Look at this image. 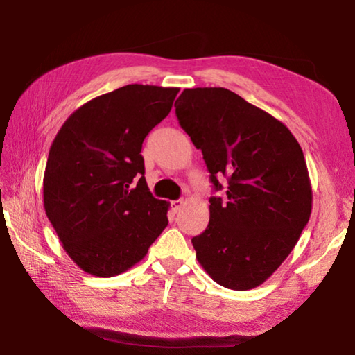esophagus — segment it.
<instances>
[{"mask_svg": "<svg viewBox=\"0 0 355 355\" xmlns=\"http://www.w3.org/2000/svg\"><path fill=\"white\" fill-rule=\"evenodd\" d=\"M171 207H172V211H173V213H178L180 208L183 207V200H182V199H180V200H173V202H171Z\"/></svg>", "mask_w": 355, "mask_h": 355, "instance_id": "obj_1", "label": "esophagus"}]
</instances>
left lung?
I'll return each instance as SVG.
<instances>
[{
  "mask_svg": "<svg viewBox=\"0 0 355 355\" xmlns=\"http://www.w3.org/2000/svg\"><path fill=\"white\" fill-rule=\"evenodd\" d=\"M180 127L202 150L209 182V222L192 238L216 284L252 290L294 249L311 213L307 164L280 120L224 87L184 89L175 101Z\"/></svg>",
  "mask_w": 355,
  "mask_h": 355,
  "instance_id": "obj_1",
  "label": "left lung"
}]
</instances>
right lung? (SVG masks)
Here are the masks:
<instances>
[{"mask_svg": "<svg viewBox=\"0 0 355 355\" xmlns=\"http://www.w3.org/2000/svg\"><path fill=\"white\" fill-rule=\"evenodd\" d=\"M178 91L128 84L100 95L78 107L51 144L45 213L64 250L87 274L125 272L167 227L169 203L148 191L141 150Z\"/></svg>", "mask_w": 355, "mask_h": 355, "instance_id": "add662e5", "label": "right lung"}]
</instances>
